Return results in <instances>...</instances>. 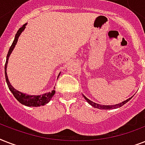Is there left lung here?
I'll return each instance as SVG.
<instances>
[{
	"label": "left lung",
	"instance_id": "obj_1",
	"mask_svg": "<svg viewBox=\"0 0 145 145\" xmlns=\"http://www.w3.org/2000/svg\"><path fill=\"white\" fill-rule=\"evenodd\" d=\"M83 96H84V98L85 99V100H86V101H87L89 104V105H91L93 106V107H94L95 108L104 109V110H110V109H114V108H120V107H122V106L123 105H125V104H126L127 101H129V100H130V99L133 98V97H131V98H129V99H126V101H122L121 103L117 104V105H99V104H97V103H95V102H93V101H92L89 99H87V98H86V97L84 95H83Z\"/></svg>",
	"mask_w": 145,
	"mask_h": 145
}]
</instances>
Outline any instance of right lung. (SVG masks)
<instances>
[{
    "label": "right lung",
    "mask_w": 145,
    "mask_h": 145,
    "mask_svg": "<svg viewBox=\"0 0 145 145\" xmlns=\"http://www.w3.org/2000/svg\"><path fill=\"white\" fill-rule=\"evenodd\" d=\"M26 25H27V23L23 25L22 26V28H20L19 30H18L17 33L16 34V36H15L14 40H13V42H12V45H11V46H10V50H9V52H8L7 53V56L5 68H4V71H5L6 81H7L8 87H9V89L11 91V93H12V95H14L15 98H16V99L19 102H20V103L24 105L28 106V107H39V106L44 105H46V104L48 103L49 101L51 100V99H52V97L53 96L55 93H56V91L53 89V90H52L51 92H49V93H44V94H43V95H27L26 93H21V92L16 90V89H15L14 87L10 84L7 77V68L8 60H9L10 54L12 53V50H13L14 47L16 46V45L18 39H19V37L20 36L22 32L25 30ZM59 75H60V74H59ZM59 76H58V77H59Z\"/></svg>",
    "instance_id": "right-lung-1"
}]
</instances>
